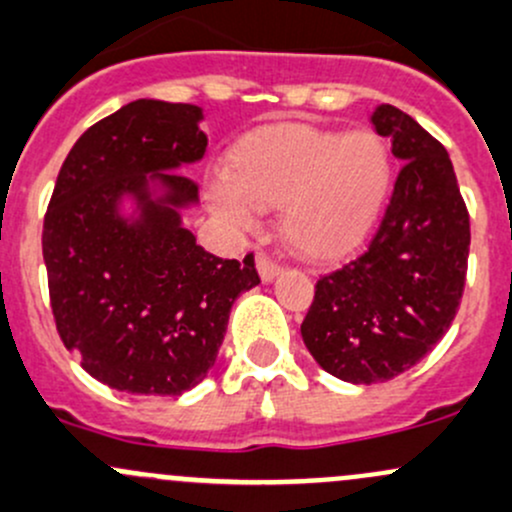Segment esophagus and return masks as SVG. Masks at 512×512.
Returning <instances> with one entry per match:
<instances>
[{"label":"esophagus","instance_id":"obj_1","mask_svg":"<svg viewBox=\"0 0 512 512\" xmlns=\"http://www.w3.org/2000/svg\"><path fill=\"white\" fill-rule=\"evenodd\" d=\"M255 262H257V272H260L262 282H272V279L282 272V265H279L277 260H272L267 252H257Z\"/></svg>","mask_w":512,"mask_h":512}]
</instances>
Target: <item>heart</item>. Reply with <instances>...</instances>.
Masks as SVG:
<instances>
[{"instance_id": "1", "label": "heart", "mask_w": 512, "mask_h": 512, "mask_svg": "<svg viewBox=\"0 0 512 512\" xmlns=\"http://www.w3.org/2000/svg\"><path fill=\"white\" fill-rule=\"evenodd\" d=\"M392 186V154L378 132L274 125L247 134L230 154V176L211 188L215 211L250 225L257 208L282 206L294 250L338 257L370 235Z\"/></svg>"}]
</instances>
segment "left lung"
Listing matches in <instances>:
<instances>
[{"label": "left lung", "mask_w": 512, "mask_h": 512, "mask_svg": "<svg viewBox=\"0 0 512 512\" xmlns=\"http://www.w3.org/2000/svg\"><path fill=\"white\" fill-rule=\"evenodd\" d=\"M370 122L405 164L368 247L321 274L301 321L316 363L353 385L397 378L437 346L459 311L471 245L444 144L395 105Z\"/></svg>", "instance_id": "1"}]
</instances>
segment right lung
Masks as SVG:
<instances>
[{"mask_svg":"<svg viewBox=\"0 0 512 512\" xmlns=\"http://www.w3.org/2000/svg\"><path fill=\"white\" fill-rule=\"evenodd\" d=\"M201 107L134 100L95 122L63 161L43 215L53 321L85 373L132 395H181L213 368L235 299L260 284L255 255L196 245L179 208L198 198L179 174L206 154ZM167 186L152 202L146 176ZM129 192L140 220L116 213Z\"/></svg>","mask_w":512,"mask_h":512,"instance_id":"right-lung-1","label":"right lung"}]
</instances>
